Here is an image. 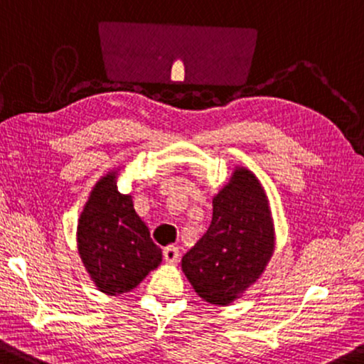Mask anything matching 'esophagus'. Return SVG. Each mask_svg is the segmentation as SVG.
<instances>
[{"label":"esophagus","instance_id":"esophagus-1","mask_svg":"<svg viewBox=\"0 0 364 364\" xmlns=\"http://www.w3.org/2000/svg\"><path fill=\"white\" fill-rule=\"evenodd\" d=\"M163 256L166 263H176L179 258V250L176 246H166V248L163 250Z\"/></svg>","mask_w":364,"mask_h":364}]
</instances>
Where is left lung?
Wrapping results in <instances>:
<instances>
[{"label": "left lung", "instance_id": "1", "mask_svg": "<svg viewBox=\"0 0 364 364\" xmlns=\"http://www.w3.org/2000/svg\"><path fill=\"white\" fill-rule=\"evenodd\" d=\"M274 248L273 221L259 181L238 168L213 198V218L201 240L183 256L195 291L211 304H230L263 273Z\"/></svg>", "mask_w": 364, "mask_h": 364}]
</instances>
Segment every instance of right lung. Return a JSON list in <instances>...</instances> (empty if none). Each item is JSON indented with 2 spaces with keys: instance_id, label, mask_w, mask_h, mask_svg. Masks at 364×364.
Instances as JSON below:
<instances>
[{
  "instance_id": "obj_1",
  "label": "right lung",
  "mask_w": 364,
  "mask_h": 364,
  "mask_svg": "<svg viewBox=\"0 0 364 364\" xmlns=\"http://www.w3.org/2000/svg\"><path fill=\"white\" fill-rule=\"evenodd\" d=\"M77 251L100 291H132L161 263V250L133 208L132 196L116 190L114 173L91 191L77 223Z\"/></svg>"
}]
</instances>
